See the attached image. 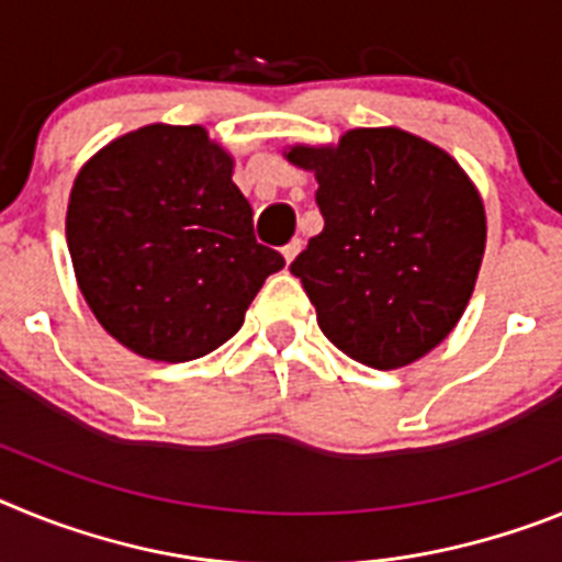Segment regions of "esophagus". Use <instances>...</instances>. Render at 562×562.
I'll return each instance as SVG.
<instances>
[{
    "label": "esophagus",
    "instance_id": "1",
    "mask_svg": "<svg viewBox=\"0 0 562 562\" xmlns=\"http://www.w3.org/2000/svg\"><path fill=\"white\" fill-rule=\"evenodd\" d=\"M301 250H304V241H301V238H292L290 245H286L284 250H281V252H284V261H286V265H292V261H295V256H297V252H301Z\"/></svg>",
    "mask_w": 562,
    "mask_h": 562
}]
</instances>
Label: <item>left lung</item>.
Wrapping results in <instances>:
<instances>
[{"label":"left lung","mask_w":562,"mask_h":562,"mask_svg":"<svg viewBox=\"0 0 562 562\" xmlns=\"http://www.w3.org/2000/svg\"><path fill=\"white\" fill-rule=\"evenodd\" d=\"M315 171L324 231L292 261L317 326L351 360L389 371L436 349L473 295L484 202L459 162L402 128H351L292 146Z\"/></svg>","instance_id":"left-lung-1"}]
</instances>
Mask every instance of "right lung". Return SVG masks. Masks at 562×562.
<instances>
[{
  "label": "right lung",
  "instance_id": "right-lung-1",
  "mask_svg": "<svg viewBox=\"0 0 562 562\" xmlns=\"http://www.w3.org/2000/svg\"><path fill=\"white\" fill-rule=\"evenodd\" d=\"M67 245L98 324L162 362L220 349L284 267L256 241L233 157L202 126L151 123L103 146L72 182Z\"/></svg>",
  "mask_w": 562,
  "mask_h": 562
}]
</instances>
